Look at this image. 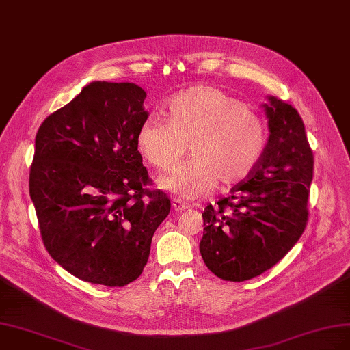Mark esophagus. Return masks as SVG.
Returning <instances> with one entry per match:
<instances>
[{
	"instance_id": "obj_1",
	"label": "esophagus",
	"mask_w": 350,
	"mask_h": 350,
	"mask_svg": "<svg viewBox=\"0 0 350 350\" xmlns=\"http://www.w3.org/2000/svg\"><path fill=\"white\" fill-rule=\"evenodd\" d=\"M172 206H173V209H174L176 212H183V211H186V209H190V204L186 203V202H182L180 199H174L173 203H172Z\"/></svg>"
}]
</instances>
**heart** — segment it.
<instances>
[{
	"mask_svg": "<svg viewBox=\"0 0 350 350\" xmlns=\"http://www.w3.org/2000/svg\"><path fill=\"white\" fill-rule=\"evenodd\" d=\"M168 118L150 115L141 122L135 144L152 167L168 170L187 147L191 155L160 180V187L186 199L209 193L219 180L237 185L247 178L265 147V124L224 90L198 85L167 102Z\"/></svg>",
	"mask_w": 350,
	"mask_h": 350,
	"instance_id": "obj_1",
	"label": "heart"
}]
</instances>
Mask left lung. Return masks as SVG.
<instances>
[{
    "label": "left lung",
    "instance_id": "1",
    "mask_svg": "<svg viewBox=\"0 0 350 350\" xmlns=\"http://www.w3.org/2000/svg\"><path fill=\"white\" fill-rule=\"evenodd\" d=\"M269 137L254 170L230 195L206 206L199 250L212 273L241 282L274 267L307 225L313 151L301 116L288 103H264Z\"/></svg>",
    "mask_w": 350,
    "mask_h": 350
}]
</instances>
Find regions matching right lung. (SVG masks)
Returning a JSON list of instances; mask_svg holds the SVG:
<instances>
[{
	"instance_id": "right-lung-1",
	"label": "right lung",
	"mask_w": 350,
	"mask_h": 350,
	"mask_svg": "<svg viewBox=\"0 0 350 350\" xmlns=\"http://www.w3.org/2000/svg\"><path fill=\"white\" fill-rule=\"evenodd\" d=\"M146 90L92 82L43 121L36 135L30 198L44 247L86 282L124 287L144 269L172 203L151 185L137 150Z\"/></svg>"
}]
</instances>
